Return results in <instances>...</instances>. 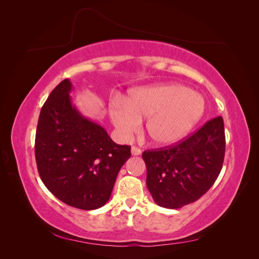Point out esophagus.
<instances>
[{
	"label": "esophagus",
	"mask_w": 259,
	"mask_h": 259,
	"mask_svg": "<svg viewBox=\"0 0 259 259\" xmlns=\"http://www.w3.org/2000/svg\"><path fill=\"white\" fill-rule=\"evenodd\" d=\"M132 154L133 155H139L142 154V150L137 147H132Z\"/></svg>",
	"instance_id": "34e87169"
}]
</instances>
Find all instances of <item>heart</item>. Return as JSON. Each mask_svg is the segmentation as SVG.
<instances>
[{"label":"heart","instance_id":"1","mask_svg":"<svg viewBox=\"0 0 259 259\" xmlns=\"http://www.w3.org/2000/svg\"><path fill=\"white\" fill-rule=\"evenodd\" d=\"M205 110L199 93L182 84L143 86L130 92L126 99L116 98L110 108L114 126L123 138L139 128L146 119V132L158 146H171L183 140L197 125Z\"/></svg>","mask_w":259,"mask_h":259}]
</instances>
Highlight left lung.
<instances>
[{
	"mask_svg": "<svg viewBox=\"0 0 259 259\" xmlns=\"http://www.w3.org/2000/svg\"><path fill=\"white\" fill-rule=\"evenodd\" d=\"M226 150L222 116L182 142L147 150V188L159 206L176 209L199 200L221 173Z\"/></svg>",
	"mask_w": 259,
	"mask_h": 259,
	"instance_id": "8db88e82",
	"label": "left lung"
}]
</instances>
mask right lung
<instances>
[{"instance_id":"1","label":"right lung","mask_w":259,"mask_h":259,"mask_svg":"<svg viewBox=\"0 0 259 259\" xmlns=\"http://www.w3.org/2000/svg\"><path fill=\"white\" fill-rule=\"evenodd\" d=\"M72 83L53 90L41 109L35 134V160L45 187L66 204L84 210L104 206L131 146L115 144L99 124L72 105Z\"/></svg>"}]
</instances>
